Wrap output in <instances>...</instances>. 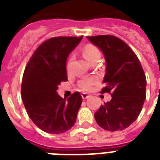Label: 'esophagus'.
<instances>
[{"label": "esophagus", "instance_id": "obj_1", "mask_svg": "<svg viewBox=\"0 0 160 160\" xmlns=\"http://www.w3.org/2000/svg\"><path fill=\"white\" fill-rule=\"evenodd\" d=\"M81 96H82V98L85 100V99H88V98L90 97V95H88L87 93H82L81 94Z\"/></svg>", "mask_w": 160, "mask_h": 160}]
</instances>
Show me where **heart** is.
<instances>
[{
    "mask_svg": "<svg viewBox=\"0 0 160 160\" xmlns=\"http://www.w3.org/2000/svg\"><path fill=\"white\" fill-rule=\"evenodd\" d=\"M83 55L88 62L90 64L95 60H100L101 54L95 46H92V45H87L83 50ZM70 63H71V59H70L67 63L68 70H70ZM95 82H96V80L94 78H87V79H84L80 81V86L83 90H89L90 88L92 87L93 85H95Z\"/></svg>",
    "mask_w": 160,
    "mask_h": 160,
    "instance_id": "1",
    "label": "heart"
}]
</instances>
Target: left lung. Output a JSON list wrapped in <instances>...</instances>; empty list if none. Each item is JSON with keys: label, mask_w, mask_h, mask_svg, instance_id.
I'll use <instances>...</instances> for the list:
<instances>
[{"label": "left lung", "mask_w": 160, "mask_h": 160, "mask_svg": "<svg viewBox=\"0 0 160 160\" xmlns=\"http://www.w3.org/2000/svg\"><path fill=\"white\" fill-rule=\"evenodd\" d=\"M87 38L105 56L102 93L111 92L112 96L95 112V119L104 129L123 130L136 120L146 97V78L141 64L129 46L115 36Z\"/></svg>", "instance_id": "left-lung-1"}]
</instances>
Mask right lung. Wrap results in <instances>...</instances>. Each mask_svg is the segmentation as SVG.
<instances>
[{
    "mask_svg": "<svg viewBox=\"0 0 160 160\" xmlns=\"http://www.w3.org/2000/svg\"><path fill=\"white\" fill-rule=\"evenodd\" d=\"M80 37H54L42 43L24 71L21 98L36 126L49 134L68 131L76 121L82 98L75 92L69 98L58 95V85L67 80L66 60L79 45Z\"/></svg>",
    "mask_w": 160,
    "mask_h": 160,
    "instance_id": "obj_1",
    "label": "right lung"
}]
</instances>
